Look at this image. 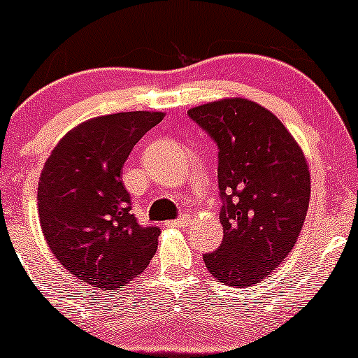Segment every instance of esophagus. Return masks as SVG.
<instances>
[{"label":"esophagus","mask_w":358,"mask_h":358,"mask_svg":"<svg viewBox=\"0 0 358 358\" xmlns=\"http://www.w3.org/2000/svg\"><path fill=\"white\" fill-rule=\"evenodd\" d=\"M191 224V217L189 215H182L176 220H169L167 226L174 227V229H179V227H187Z\"/></svg>","instance_id":"34e87169"}]
</instances>
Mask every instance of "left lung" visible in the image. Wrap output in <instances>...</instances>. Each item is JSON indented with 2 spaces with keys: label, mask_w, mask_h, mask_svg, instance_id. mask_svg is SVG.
<instances>
[{
  "label": "left lung",
  "mask_w": 358,
  "mask_h": 358,
  "mask_svg": "<svg viewBox=\"0 0 358 358\" xmlns=\"http://www.w3.org/2000/svg\"><path fill=\"white\" fill-rule=\"evenodd\" d=\"M219 146L224 239L203 260L217 281L255 286L296 245L310 201L303 150L285 124L246 98H224L187 110Z\"/></svg>",
  "instance_id": "obj_1"
}]
</instances>
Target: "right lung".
Returning a JSON list of instances; mask_svg holds the SVG:
<instances>
[{
  "instance_id": "1",
  "label": "right lung",
  "mask_w": 358,
  "mask_h": 358,
  "mask_svg": "<svg viewBox=\"0 0 358 358\" xmlns=\"http://www.w3.org/2000/svg\"><path fill=\"white\" fill-rule=\"evenodd\" d=\"M164 117H94L70 129L44 164L38 186L44 238L57 260L91 288H124L157 252L160 229L136 222L120 174L136 143Z\"/></svg>"
}]
</instances>
